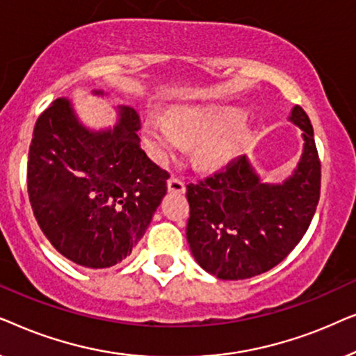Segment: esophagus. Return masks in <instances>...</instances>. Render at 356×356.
Wrapping results in <instances>:
<instances>
[{
    "label": "esophagus",
    "instance_id": "1",
    "mask_svg": "<svg viewBox=\"0 0 356 356\" xmlns=\"http://www.w3.org/2000/svg\"><path fill=\"white\" fill-rule=\"evenodd\" d=\"M167 186H168V191H172V193L183 194L184 191H186V184H184L183 179H179L177 177H170L167 181Z\"/></svg>",
    "mask_w": 356,
    "mask_h": 356
}]
</instances>
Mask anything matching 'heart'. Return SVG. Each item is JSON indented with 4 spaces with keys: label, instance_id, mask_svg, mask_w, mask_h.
<instances>
[{
    "label": "heart",
    "instance_id": "obj_1",
    "mask_svg": "<svg viewBox=\"0 0 356 356\" xmlns=\"http://www.w3.org/2000/svg\"><path fill=\"white\" fill-rule=\"evenodd\" d=\"M245 113L233 106H178L168 123L147 120L144 139L160 162L183 152L184 143L199 144V159L209 167H220L235 159L246 139Z\"/></svg>",
    "mask_w": 356,
    "mask_h": 356
}]
</instances>
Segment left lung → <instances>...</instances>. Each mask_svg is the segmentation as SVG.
<instances>
[{
  "label": "left lung",
  "mask_w": 356,
  "mask_h": 356,
  "mask_svg": "<svg viewBox=\"0 0 356 356\" xmlns=\"http://www.w3.org/2000/svg\"><path fill=\"white\" fill-rule=\"evenodd\" d=\"M290 121L303 131L298 167L284 183H264L246 155L225 170L189 183L186 238L194 259L222 280L270 270L298 245L313 220L321 193V162L313 126L301 106Z\"/></svg>",
  "instance_id": "left-lung-1"
}]
</instances>
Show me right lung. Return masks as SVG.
I'll list each match as a JSON object with an SVG mask.
<instances>
[{
    "label": "right lung",
    "instance_id": "obj_1",
    "mask_svg": "<svg viewBox=\"0 0 356 356\" xmlns=\"http://www.w3.org/2000/svg\"><path fill=\"white\" fill-rule=\"evenodd\" d=\"M139 129V115L118 106L113 129L92 131L67 99L53 102L33 128L27 163L33 216L53 248L87 269L126 259L167 194L170 175L140 149Z\"/></svg>",
    "mask_w": 356,
    "mask_h": 356
}]
</instances>
